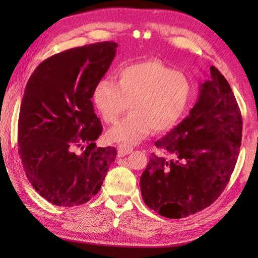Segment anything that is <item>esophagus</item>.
Listing matches in <instances>:
<instances>
[{
    "label": "esophagus",
    "mask_w": 258,
    "mask_h": 258,
    "mask_svg": "<svg viewBox=\"0 0 258 258\" xmlns=\"http://www.w3.org/2000/svg\"><path fill=\"white\" fill-rule=\"evenodd\" d=\"M117 150H118V156L123 157V156L131 154V152L133 151V147L130 145H119L118 147H117Z\"/></svg>",
    "instance_id": "esophagus-1"
}]
</instances>
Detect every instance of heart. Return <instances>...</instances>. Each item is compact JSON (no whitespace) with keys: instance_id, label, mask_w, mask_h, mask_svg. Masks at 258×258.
Instances as JSON below:
<instances>
[{"instance_id":"b5f03b06","label":"heart","mask_w":258,"mask_h":258,"mask_svg":"<svg viewBox=\"0 0 258 258\" xmlns=\"http://www.w3.org/2000/svg\"><path fill=\"white\" fill-rule=\"evenodd\" d=\"M191 91L184 73L158 61H143L121 69L118 84L107 78L98 82L92 100L107 124L115 123L128 106L131 112L107 135L111 141L135 143L151 130L159 133L176 125L186 110Z\"/></svg>"}]
</instances>
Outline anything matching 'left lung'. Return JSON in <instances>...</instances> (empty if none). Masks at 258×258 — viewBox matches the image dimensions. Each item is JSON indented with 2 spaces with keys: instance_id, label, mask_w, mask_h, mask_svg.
Segmentation results:
<instances>
[{
  "instance_id": "left-lung-1",
  "label": "left lung",
  "mask_w": 258,
  "mask_h": 258,
  "mask_svg": "<svg viewBox=\"0 0 258 258\" xmlns=\"http://www.w3.org/2000/svg\"><path fill=\"white\" fill-rule=\"evenodd\" d=\"M241 135L237 100L225 77L212 66L189 115L155 143L167 156L151 154L140 178L147 206L167 218L211 206L233 172Z\"/></svg>"
}]
</instances>
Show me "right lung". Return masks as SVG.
<instances>
[{"label":"right lung","instance_id":"right-lung-1","mask_svg":"<svg viewBox=\"0 0 258 258\" xmlns=\"http://www.w3.org/2000/svg\"><path fill=\"white\" fill-rule=\"evenodd\" d=\"M117 46L101 42L60 52L38 64L26 85L18 121L21 163L37 194L56 206L89 202L116 159L113 147L95 146L102 125L91 99ZM77 146L86 150L77 155Z\"/></svg>","mask_w":258,"mask_h":258}]
</instances>
